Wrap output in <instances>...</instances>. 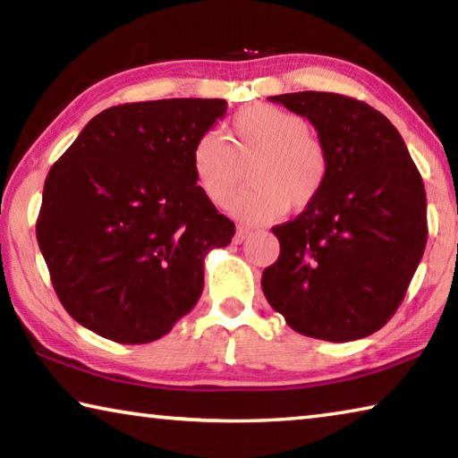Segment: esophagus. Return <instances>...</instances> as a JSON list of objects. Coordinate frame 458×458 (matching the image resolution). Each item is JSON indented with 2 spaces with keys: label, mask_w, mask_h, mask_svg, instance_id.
<instances>
[{
  "label": "esophagus",
  "mask_w": 458,
  "mask_h": 458,
  "mask_svg": "<svg viewBox=\"0 0 458 458\" xmlns=\"http://www.w3.org/2000/svg\"><path fill=\"white\" fill-rule=\"evenodd\" d=\"M250 234H252V232L248 230V228L238 226V228H236V234H234V240H232V242H234V244H242L244 240H246L248 236H250Z\"/></svg>",
  "instance_id": "esophagus-1"
}]
</instances>
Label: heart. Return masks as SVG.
Listing matches in <instances>:
<instances>
[{"instance_id": "b5f03b06", "label": "heart", "mask_w": 458, "mask_h": 458, "mask_svg": "<svg viewBox=\"0 0 458 458\" xmlns=\"http://www.w3.org/2000/svg\"><path fill=\"white\" fill-rule=\"evenodd\" d=\"M228 145L220 135L204 133L191 149V172L199 191L214 206H228L252 161L246 190L230 210L248 222H267L286 210H305L319 196L329 164L323 145L311 137L309 123L275 105H252L234 114Z\"/></svg>"}]
</instances>
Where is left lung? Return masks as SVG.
I'll use <instances>...</instances> for the list:
<instances>
[{"instance_id": "1", "label": "left lung", "mask_w": 458, "mask_h": 458, "mask_svg": "<svg viewBox=\"0 0 458 458\" xmlns=\"http://www.w3.org/2000/svg\"><path fill=\"white\" fill-rule=\"evenodd\" d=\"M309 119L327 180L297 218L273 228L281 254L262 273L275 311L301 335L344 344L396 313L426 246V191L382 113L335 92L268 97Z\"/></svg>"}]
</instances>
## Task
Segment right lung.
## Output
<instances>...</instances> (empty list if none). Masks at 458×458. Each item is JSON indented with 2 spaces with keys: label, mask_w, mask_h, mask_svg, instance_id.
Returning <instances> with one entry per match:
<instances>
[{
  "label": "right lung",
  "mask_w": 458,
  "mask_h": 458,
  "mask_svg": "<svg viewBox=\"0 0 458 458\" xmlns=\"http://www.w3.org/2000/svg\"><path fill=\"white\" fill-rule=\"evenodd\" d=\"M222 98L111 106L52 165L38 246L74 321L117 344L172 331L204 291V259L234 222L199 191L191 149L226 114Z\"/></svg>",
  "instance_id": "obj_1"
}]
</instances>
